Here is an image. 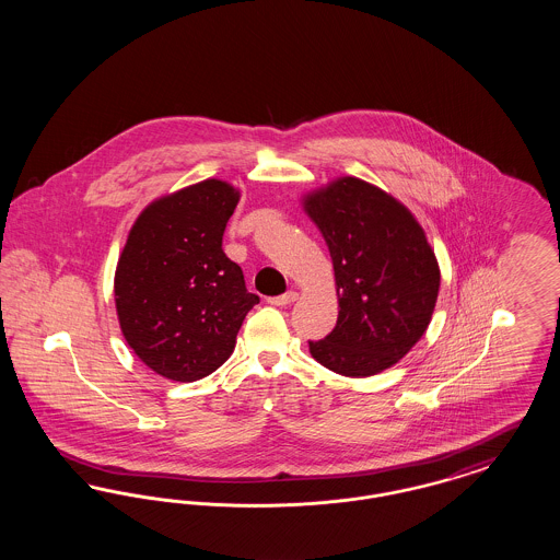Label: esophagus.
<instances>
[{
  "label": "esophagus",
  "instance_id": "esophagus-1",
  "mask_svg": "<svg viewBox=\"0 0 560 560\" xmlns=\"http://www.w3.org/2000/svg\"><path fill=\"white\" fill-rule=\"evenodd\" d=\"M295 298H298V293L288 292L283 293V295H275V298H268V304H272V306H288V304H292L295 302Z\"/></svg>",
  "mask_w": 560,
  "mask_h": 560
}]
</instances>
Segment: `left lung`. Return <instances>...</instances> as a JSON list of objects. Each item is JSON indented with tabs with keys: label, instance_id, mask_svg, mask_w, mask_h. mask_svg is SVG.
Masks as SVG:
<instances>
[{
	"label": "left lung",
	"instance_id": "8db88e82",
	"mask_svg": "<svg viewBox=\"0 0 560 560\" xmlns=\"http://www.w3.org/2000/svg\"><path fill=\"white\" fill-rule=\"evenodd\" d=\"M304 210L329 247L340 304L311 354L350 377L393 368L424 336L441 285L422 226L395 197L350 176L308 195Z\"/></svg>",
	"mask_w": 560,
	"mask_h": 560
}]
</instances>
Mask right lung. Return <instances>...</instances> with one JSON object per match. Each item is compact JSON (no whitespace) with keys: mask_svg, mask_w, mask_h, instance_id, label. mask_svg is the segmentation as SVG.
I'll return each instance as SVG.
<instances>
[{"mask_svg":"<svg viewBox=\"0 0 560 560\" xmlns=\"http://www.w3.org/2000/svg\"><path fill=\"white\" fill-rule=\"evenodd\" d=\"M237 203L240 190L215 178L165 195L138 215L119 256L115 306L124 338L167 380L215 372L260 302L222 249Z\"/></svg>","mask_w":560,"mask_h":560,"instance_id":"obj_1","label":"right lung"}]
</instances>
